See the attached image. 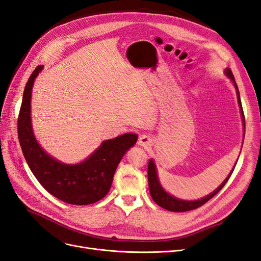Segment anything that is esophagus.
Instances as JSON below:
<instances>
[{
  "mask_svg": "<svg viewBox=\"0 0 261 261\" xmlns=\"http://www.w3.org/2000/svg\"><path fill=\"white\" fill-rule=\"evenodd\" d=\"M151 143H152L151 138H150L149 136H146V135H141L138 139V145L141 147H149L150 145H151Z\"/></svg>",
  "mask_w": 261,
  "mask_h": 261,
  "instance_id": "34e87169",
  "label": "esophagus"
}]
</instances>
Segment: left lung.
Instances as JSON below:
<instances>
[{
  "instance_id": "1",
  "label": "left lung",
  "mask_w": 261,
  "mask_h": 261,
  "mask_svg": "<svg viewBox=\"0 0 261 261\" xmlns=\"http://www.w3.org/2000/svg\"><path fill=\"white\" fill-rule=\"evenodd\" d=\"M224 74L232 81V83H233V85L235 87V89H236V94H238L239 106L241 108V115H242V118H243V125H244V127H245V118H244V112H243L242 102H241V97H240V91H239V88H238V85H236V83H235L234 76H233L232 70L230 68H225ZM244 135H245V133H244ZM234 168L232 169L230 174L227 175V177L223 180V183L221 184L217 189H215V191H213L211 194H209L208 196L203 197V198L198 199V200H183V199L176 198V197H174L173 195H171L168 192L164 191V188L161 186L160 181H159V177H158V172H156L155 163H154V161L152 159H150L149 163H148L149 192H150V195H151V197H152L153 201L156 204H159L160 207L167 209L169 211L184 212V211H189V210H193V209H197V208H199L200 206H202L203 203H206L208 200H210L213 196H216L221 191V189H222V187L226 184L227 179L230 178L232 172L234 171Z\"/></svg>"
}]
</instances>
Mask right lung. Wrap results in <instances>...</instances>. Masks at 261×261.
Listing matches in <instances>:
<instances>
[{"instance_id":"right-lung-1","label":"right lung","mask_w":261,"mask_h":261,"mask_svg":"<svg viewBox=\"0 0 261 261\" xmlns=\"http://www.w3.org/2000/svg\"><path fill=\"white\" fill-rule=\"evenodd\" d=\"M43 65L38 66L26 84L18 115V139L31 172L44 189L60 200L84 206L97 202L109 193L114 172L138 136L127 133L105 140L81 163L66 164L46 153L38 144L31 124V91Z\"/></svg>"}]
</instances>
